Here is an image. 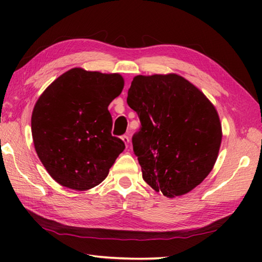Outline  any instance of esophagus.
Here are the masks:
<instances>
[{"instance_id":"esophagus-1","label":"esophagus","mask_w":262,"mask_h":262,"mask_svg":"<svg viewBox=\"0 0 262 262\" xmlns=\"http://www.w3.org/2000/svg\"><path fill=\"white\" fill-rule=\"evenodd\" d=\"M121 139H122V141H123V142H125V144H126V145L129 144V142H130V140H129V136H128V135H123V136L121 137Z\"/></svg>"}]
</instances>
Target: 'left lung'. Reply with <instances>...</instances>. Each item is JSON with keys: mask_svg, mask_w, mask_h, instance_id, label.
I'll return each mask as SVG.
<instances>
[{"mask_svg": "<svg viewBox=\"0 0 262 262\" xmlns=\"http://www.w3.org/2000/svg\"><path fill=\"white\" fill-rule=\"evenodd\" d=\"M127 104L140 118L132 142L145 183L167 198L201 184L222 141L219 114L206 96L179 75H140Z\"/></svg>", "mask_w": 262, "mask_h": 262, "instance_id": "8db88e82", "label": "left lung"}]
</instances>
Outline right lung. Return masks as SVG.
I'll list each match as a JSON object with an SVG mask.
<instances>
[{
	"label": "right lung",
	"instance_id": "obj_1",
	"mask_svg": "<svg viewBox=\"0 0 262 262\" xmlns=\"http://www.w3.org/2000/svg\"><path fill=\"white\" fill-rule=\"evenodd\" d=\"M119 74L74 68L56 78L35 104L31 119L35 151L48 173L64 187L99 185L125 149L112 136L108 105L121 94Z\"/></svg>",
	"mask_w": 262,
	"mask_h": 262
}]
</instances>
